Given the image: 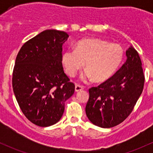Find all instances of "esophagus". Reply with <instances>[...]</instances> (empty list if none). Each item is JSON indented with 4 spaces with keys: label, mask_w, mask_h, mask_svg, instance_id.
Wrapping results in <instances>:
<instances>
[{
    "label": "esophagus",
    "mask_w": 153,
    "mask_h": 153,
    "mask_svg": "<svg viewBox=\"0 0 153 153\" xmlns=\"http://www.w3.org/2000/svg\"><path fill=\"white\" fill-rule=\"evenodd\" d=\"M83 89H84V88H83V86L78 85V84H76V85H75V91L76 92H80V91L83 90Z\"/></svg>",
    "instance_id": "1"
}]
</instances>
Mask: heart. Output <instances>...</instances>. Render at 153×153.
Segmentation results:
<instances>
[{
    "instance_id": "obj_1",
    "label": "heart",
    "mask_w": 153,
    "mask_h": 153,
    "mask_svg": "<svg viewBox=\"0 0 153 153\" xmlns=\"http://www.w3.org/2000/svg\"><path fill=\"white\" fill-rule=\"evenodd\" d=\"M124 51L118 44H109L99 38L78 41L75 49H69L62 55V63L67 73L74 76L85 64L84 81L103 83L112 78L121 66Z\"/></svg>"
}]
</instances>
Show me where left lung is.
<instances>
[{
    "mask_svg": "<svg viewBox=\"0 0 153 153\" xmlns=\"http://www.w3.org/2000/svg\"><path fill=\"white\" fill-rule=\"evenodd\" d=\"M126 56V62L112 78L98 87L89 89L85 111L95 126L110 128L121 124L142 93L144 75L139 55L130 46Z\"/></svg>",
    "mask_w": 153,
    "mask_h": 153,
    "instance_id": "8db88e82",
    "label": "left lung"
}]
</instances>
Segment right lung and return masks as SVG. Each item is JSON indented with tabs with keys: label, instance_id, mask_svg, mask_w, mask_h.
I'll use <instances>...</instances> for the list:
<instances>
[{
	"label": "right lung",
	"instance_id": "1",
	"mask_svg": "<svg viewBox=\"0 0 153 153\" xmlns=\"http://www.w3.org/2000/svg\"><path fill=\"white\" fill-rule=\"evenodd\" d=\"M68 38L65 32L47 29L26 42L16 57L14 94L24 115L39 126L58 122L75 92L62 66V46Z\"/></svg>",
	"mask_w": 153,
	"mask_h": 153
}]
</instances>
